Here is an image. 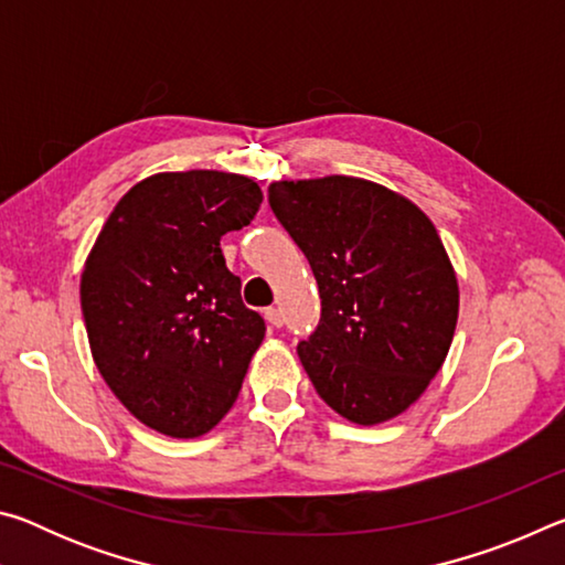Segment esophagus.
Returning <instances> with one entry per match:
<instances>
[{"mask_svg": "<svg viewBox=\"0 0 565 565\" xmlns=\"http://www.w3.org/2000/svg\"><path fill=\"white\" fill-rule=\"evenodd\" d=\"M264 317H266V321L271 323V327H276L279 329L281 323H284V317H281V309H276V306H269V309L264 311Z\"/></svg>", "mask_w": 565, "mask_h": 565, "instance_id": "34e87169", "label": "esophagus"}]
</instances>
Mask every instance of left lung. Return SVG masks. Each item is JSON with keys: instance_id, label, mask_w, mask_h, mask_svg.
<instances>
[{"instance_id": "1", "label": "left lung", "mask_w": 565, "mask_h": 565, "mask_svg": "<svg viewBox=\"0 0 565 565\" xmlns=\"http://www.w3.org/2000/svg\"><path fill=\"white\" fill-rule=\"evenodd\" d=\"M269 204L319 284V327L296 347L317 394L361 426L398 416L438 374L458 319L431 218L353 177L274 181Z\"/></svg>"}]
</instances>
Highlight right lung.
Returning a JSON list of instances; mask_svg holds the SVG:
<instances>
[{"label": "right lung", "mask_w": 565, "mask_h": 565, "mask_svg": "<svg viewBox=\"0 0 565 565\" xmlns=\"http://www.w3.org/2000/svg\"><path fill=\"white\" fill-rule=\"evenodd\" d=\"M256 181L224 171H167L131 186L82 274L94 363L141 424L196 438L226 416L264 319L246 309L222 236L252 224Z\"/></svg>", "instance_id": "right-lung-1"}]
</instances>
